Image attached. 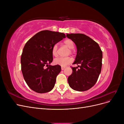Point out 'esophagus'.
Returning a JSON list of instances; mask_svg holds the SVG:
<instances>
[{
  "label": "esophagus",
  "mask_w": 124,
  "mask_h": 124,
  "mask_svg": "<svg viewBox=\"0 0 124 124\" xmlns=\"http://www.w3.org/2000/svg\"><path fill=\"white\" fill-rule=\"evenodd\" d=\"M61 68H62V70H64V69H65V67H62V66Z\"/></svg>",
  "instance_id": "esophagus-1"
}]
</instances>
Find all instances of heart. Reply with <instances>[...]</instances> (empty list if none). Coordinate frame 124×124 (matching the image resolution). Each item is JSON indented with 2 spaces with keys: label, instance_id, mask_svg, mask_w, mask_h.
<instances>
[{
  "label": "heart",
  "instance_id": "b5f03b06",
  "mask_svg": "<svg viewBox=\"0 0 124 124\" xmlns=\"http://www.w3.org/2000/svg\"><path fill=\"white\" fill-rule=\"evenodd\" d=\"M63 43H64V44L66 46H67L69 48H70L69 53H72V49H73L74 47V43L73 42V41L71 39H68L65 40ZM52 53L53 54V55L54 56H55V57L57 56L58 47L56 44H55L54 46L52 47ZM72 61L73 59L71 57H59L55 58L54 61V62L55 65H59L62 67H65L72 62Z\"/></svg>",
  "mask_w": 124,
  "mask_h": 124
}]
</instances>
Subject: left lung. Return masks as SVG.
Segmentation results:
<instances>
[{"instance_id":"1","label":"left lung","mask_w":124,"mask_h":124,"mask_svg":"<svg viewBox=\"0 0 124 124\" xmlns=\"http://www.w3.org/2000/svg\"><path fill=\"white\" fill-rule=\"evenodd\" d=\"M67 37L76 45L77 54L73 64L78 65L72 67V73L68 78L69 85L75 91H87L98 80L102 67V52L98 43L84 34L70 33Z\"/></svg>"}]
</instances>
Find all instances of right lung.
I'll list each match as a JSON object with an SVG mask.
<instances>
[{
    "label": "right lung",
    "mask_w": 124,
    "mask_h": 124,
    "mask_svg": "<svg viewBox=\"0 0 124 124\" xmlns=\"http://www.w3.org/2000/svg\"><path fill=\"white\" fill-rule=\"evenodd\" d=\"M65 38V33L46 30L36 33L25 44L21 55V70L32 91L45 93L54 88L61 67L48 65L53 60L52 48Z\"/></svg>",
    "instance_id": "right-lung-1"
}]
</instances>
